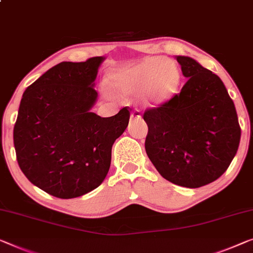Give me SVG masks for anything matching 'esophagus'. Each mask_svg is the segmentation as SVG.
<instances>
[{
	"mask_svg": "<svg viewBox=\"0 0 253 253\" xmlns=\"http://www.w3.org/2000/svg\"><path fill=\"white\" fill-rule=\"evenodd\" d=\"M131 118H141V112H139L138 109H134L130 114Z\"/></svg>",
	"mask_w": 253,
	"mask_h": 253,
	"instance_id": "34e87169",
	"label": "esophagus"
}]
</instances>
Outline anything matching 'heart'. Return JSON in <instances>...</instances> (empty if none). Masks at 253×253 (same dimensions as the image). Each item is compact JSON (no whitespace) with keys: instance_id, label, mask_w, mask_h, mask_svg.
Returning a JSON list of instances; mask_svg holds the SVG:
<instances>
[{"instance_id":"obj_1","label":"heart","mask_w":253,"mask_h":253,"mask_svg":"<svg viewBox=\"0 0 253 253\" xmlns=\"http://www.w3.org/2000/svg\"><path fill=\"white\" fill-rule=\"evenodd\" d=\"M182 73L174 60L151 56L138 65L114 71L109 84L120 94L144 92L146 102L163 104L171 99L178 89Z\"/></svg>"}]
</instances>
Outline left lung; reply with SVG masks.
Returning a JSON list of instances; mask_svg holds the SVG:
<instances>
[{"label": "left lung", "instance_id": "8db88e82", "mask_svg": "<svg viewBox=\"0 0 253 253\" xmlns=\"http://www.w3.org/2000/svg\"><path fill=\"white\" fill-rule=\"evenodd\" d=\"M176 59L186 83L167 102L144 111L145 151L164 178L197 188L227 170L239 149L241 127L221 79L194 59Z\"/></svg>", "mask_w": 253, "mask_h": 253}]
</instances>
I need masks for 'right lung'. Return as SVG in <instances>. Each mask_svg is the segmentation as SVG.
<instances>
[{
  "label": "right lung",
  "instance_id": "right-lung-1",
  "mask_svg": "<svg viewBox=\"0 0 253 253\" xmlns=\"http://www.w3.org/2000/svg\"><path fill=\"white\" fill-rule=\"evenodd\" d=\"M102 56L61 62L26 88L13 128L18 165L34 185L60 199L82 197L101 185L111 149L125 131L129 109L102 118L90 109Z\"/></svg>",
  "mask_w": 253,
  "mask_h": 253
}]
</instances>
